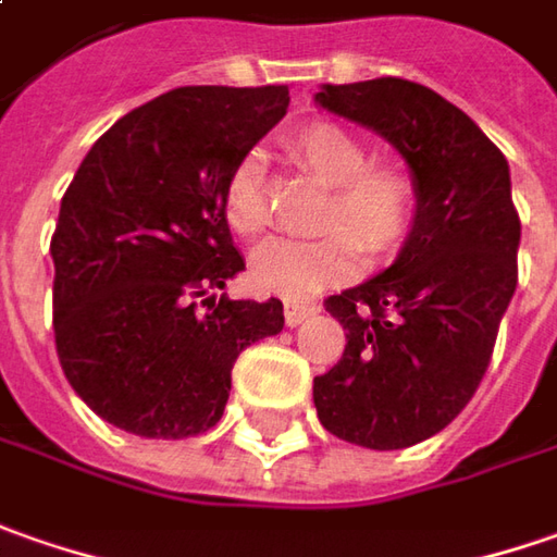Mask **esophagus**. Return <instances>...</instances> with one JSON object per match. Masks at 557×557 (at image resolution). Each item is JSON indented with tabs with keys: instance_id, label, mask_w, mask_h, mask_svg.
<instances>
[{
	"instance_id": "obj_1",
	"label": "esophagus",
	"mask_w": 557,
	"mask_h": 557,
	"mask_svg": "<svg viewBox=\"0 0 557 557\" xmlns=\"http://www.w3.org/2000/svg\"><path fill=\"white\" fill-rule=\"evenodd\" d=\"M320 308L314 301H286L283 305V317H286V326H301L308 317H314Z\"/></svg>"
}]
</instances>
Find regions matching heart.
I'll return each mask as SVG.
<instances>
[{
	"mask_svg": "<svg viewBox=\"0 0 557 557\" xmlns=\"http://www.w3.org/2000/svg\"><path fill=\"white\" fill-rule=\"evenodd\" d=\"M289 150L298 163L330 184L323 202V234L308 240H271L249 261L252 283L283 298H311L355 277L363 249L392 252L416 215V182L407 169L370 163L363 138L348 125L314 120L293 132ZM224 219L240 237H259L271 224L264 194V160L249 150L224 187Z\"/></svg>",
	"mask_w": 557,
	"mask_h": 557,
	"instance_id": "b5f03b06",
	"label": "heart"
}]
</instances>
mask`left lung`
<instances>
[{
    "instance_id": "obj_1",
    "label": "left lung",
    "mask_w": 557,
    "mask_h": 557,
    "mask_svg": "<svg viewBox=\"0 0 557 557\" xmlns=\"http://www.w3.org/2000/svg\"><path fill=\"white\" fill-rule=\"evenodd\" d=\"M314 101L392 141L416 182L412 227L392 268L326 298L348 345L314 379L326 432L404 450L447 429L487 373L518 286L508 163L471 116L410 79L323 86Z\"/></svg>"
}]
</instances>
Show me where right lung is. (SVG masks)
<instances>
[{"label":"right lung","instance_id":"1","mask_svg":"<svg viewBox=\"0 0 557 557\" xmlns=\"http://www.w3.org/2000/svg\"><path fill=\"white\" fill-rule=\"evenodd\" d=\"M289 88H172L125 113L76 169L51 237L54 345L73 392L138 437L209 432L246 345L283 301L219 296L246 261L224 219L234 165Z\"/></svg>","mask_w":557,"mask_h":557}]
</instances>
